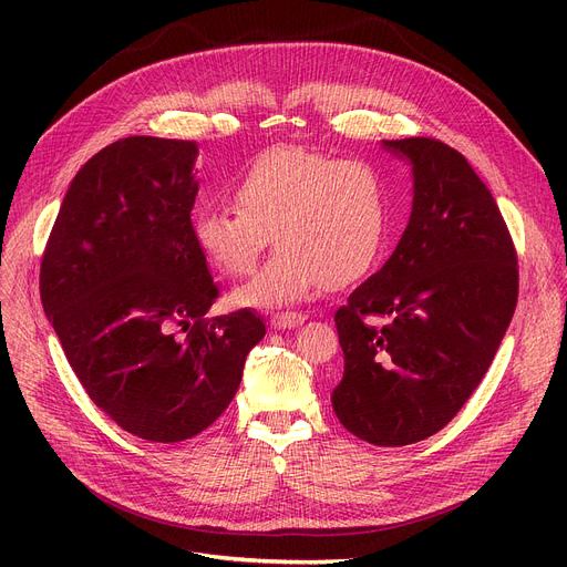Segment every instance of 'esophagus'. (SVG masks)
<instances>
[{"label":"esophagus","mask_w":567,"mask_h":567,"mask_svg":"<svg viewBox=\"0 0 567 567\" xmlns=\"http://www.w3.org/2000/svg\"><path fill=\"white\" fill-rule=\"evenodd\" d=\"M303 321H306V315H301V312H276L271 317V326L278 331L296 329V326H301Z\"/></svg>","instance_id":"1"}]
</instances>
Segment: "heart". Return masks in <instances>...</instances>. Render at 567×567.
<instances>
[{"label":"heart","instance_id":"heart-1","mask_svg":"<svg viewBox=\"0 0 567 567\" xmlns=\"http://www.w3.org/2000/svg\"><path fill=\"white\" fill-rule=\"evenodd\" d=\"M234 204L202 206L193 236L218 271L241 278L271 244L276 255L238 289L252 308L299 303L326 282L349 285L379 259L389 197L379 172L363 161H336L303 146H276L229 182Z\"/></svg>","mask_w":567,"mask_h":567}]
</instances>
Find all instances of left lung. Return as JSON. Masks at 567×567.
<instances>
[{"mask_svg":"<svg viewBox=\"0 0 567 567\" xmlns=\"http://www.w3.org/2000/svg\"><path fill=\"white\" fill-rule=\"evenodd\" d=\"M411 167L395 252L336 312L340 423L374 445L436 434L478 389L517 306V257L498 204L439 140H381Z\"/></svg>","mask_w":567,"mask_h":567,"instance_id":"8db88e82","label":"left lung"}]
</instances>
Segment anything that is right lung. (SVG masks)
<instances>
[{"label": "right lung", "mask_w": 567, "mask_h": 567, "mask_svg": "<svg viewBox=\"0 0 567 567\" xmlns=\"http://www.w3.org/2000/svg\"><path fill=\"white\" fill-rule=\"evenodd\" d=\"M197 142L133 135L89 158L59 208L41 301L86 395L126 432L176 443L229 406L261 317H206L218 289L195 244Z\"/></svg>", "instance_id": "add662e5"}]
</instances>
